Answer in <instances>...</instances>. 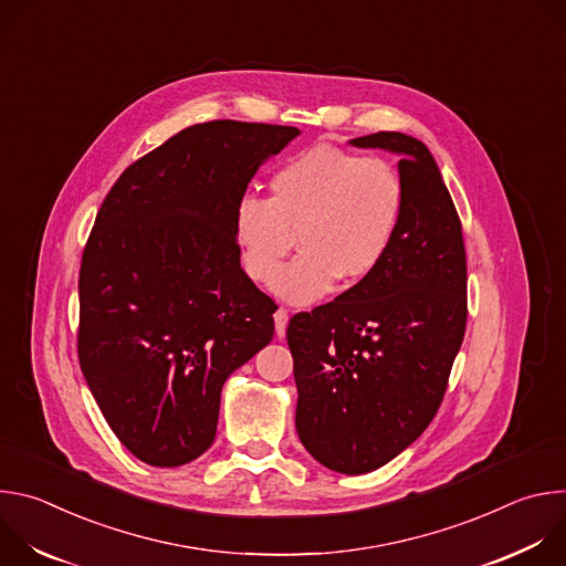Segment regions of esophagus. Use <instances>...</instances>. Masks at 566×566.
I'll use <instances>...</instances> for the list:
<instances>
[{
    "instance_id": "1",
    "label": "esophagus",
    "mask_w": 566,
    "mask_h": 566,
    "mask_svg": "<svg viewBox=\"0 0 566 566\" xmlns=\"http://www.w3.org/2000/svg\"><path fill=\"white\" fill-rule=\"evenodd\" d=\"M273 317H275V334L282 338L286 334V325H289V311L280 306Z\"/></svg>"
}]
</instances>
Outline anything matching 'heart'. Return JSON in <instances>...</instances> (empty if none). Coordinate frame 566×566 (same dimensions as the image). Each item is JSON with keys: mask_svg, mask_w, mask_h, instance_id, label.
I'll list each match as a JSON object with an SVG mask.
<instances>
[{"mask_svg": "<svg viewBox=\"0 0 566 566\" xmlns=\"http://www.w3.org/2000/svg\"><path fill=\"white\" fill-rule=\"evenodd\" d=\"M406 203V181L389 160L315 145L273 172L271 199L249 192L237 201L232 237L247 275L271 284L297 235L301 255L276 274L273 291L304 306L338 280L358 284L380 269Z\"/></svg>", "mask_w": 566, "mask_h": 566, "instance_id": "1", "label": "heart"}]
</instances>
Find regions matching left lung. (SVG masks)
I'll return each mask as SVG.
<instances>
[{
  "mask_svg": "<svg viewBox=\"0 0 566 566\" xmlns=\"http://www.w3.org/2000/svg\"><path fill=\"white\" fill-rule=\"evenodd\" d=\"M398 154L408 203L380 269L334 302L291 317L295 430L308 454L343 474L371 472L434 419L465 334V249L430 149L378 132L349 140Z\"/></svg>",
  "mask_w": 566,
  "mask_h": 566,
  "instance_id": "obj_1",
  "label": "left lung"
}]
</instances>
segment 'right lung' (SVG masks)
<instances>
[{"mask_svg": "<svg viewBox=\"0 0 566 566\" xmlns=\"http://www.w3.org/2000/svg\"><path fill=\"white\" fill-rule=\"evenodd\" d=\"M297 127L210 120L132 164L80 266L77 358L120 443L158 468L203 454L226 378L273 340L275 302L239 264L232 212Z\"/></svg>", "mask_w": 566, "mask_h": 566, "instance_id": "add662e5", "label": "right lung"}]
</instances>
